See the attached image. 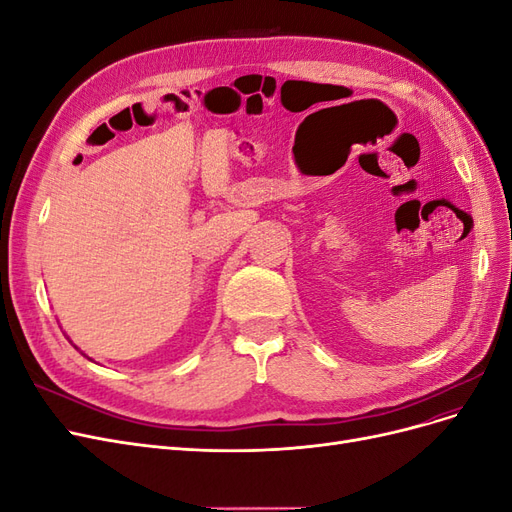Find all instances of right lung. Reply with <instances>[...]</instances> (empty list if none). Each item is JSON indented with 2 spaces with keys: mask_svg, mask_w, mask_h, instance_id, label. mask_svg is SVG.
I'll list each match as a JSON object with an SVG mask.
<instances>
[{
  "mask_svg": "<svg viewBox=\"0 0 512 512\" xmlns=\"http://www.w3.org/2000/svg\"><path fill=\"white\" fill-rule=\"evenodd\" d=\"M74 348H76V346H74ZM76 350H79V348H76Z\"/></svg>",
  "mask_w": 512,
  "mask_h": 512,
  "instance_id": "1",
  "label": "right lung"
}]
</instances>
